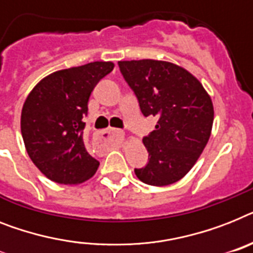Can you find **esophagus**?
<instances>
[{
    "mask_svg": "<svg viewBox=\"0 0 253 253\" xmlns=\"http://www.w3.org/2000/svg\"><path fill=\"white\" fill-rule=\"evenodd\" d=\"M96 139H97L98 143H104V141L114 140L118 144H122L125 139H126V135L122 130H117V128H108V130L100 131V132L96 133Z\"/></svg>",
    "mask_w": 253,
    "mask_h": 253,
    "instance_id": "obj_1",
    "label": "esophagus"
}]
</instances>
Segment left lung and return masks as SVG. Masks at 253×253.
I'll return each mask as SVG.
<instances>
[{"mask_svg":"<svg viewBox=\"0 0 253 253\" xmlns=\"http://www.w3.org/2000/svg\"><path fill=\"white\" fill-rule=\"evenodd\" d=\"M118 65L141 113L159 117L156 130L143 139L149 161L135 174L151 186L175 183L192 169L211 137L212 98L192 74L175 63L139 59Z\"/></svg>","mask_w":253,"mask_h":253,"instance_id":"8db88e82","label":"left lung"}]
</instances>
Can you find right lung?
<instances>
[{
    "label": "right lung",
    "instance_id": "1",
    "mask_svg": "<svg viewBox=\"0 0 253 253\" xmlns=\"http://www.w3.org/2000/svg\"><path fill=\"white\" fill-rule=\"evenodd\" d=\"M114 69L113 62L87 63L55 71L27 96L20 130L26 151L48 179L79 184L94 175L100 162L84 147V117L93 88Z\"/></svg>",
    "mask_w": 253,
    "mask_h": 253
}]
</instances>
